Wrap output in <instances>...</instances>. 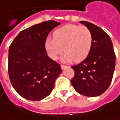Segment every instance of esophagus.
I'll return each mask as SVG.
<instances>
[{"label":"esophagus","mask_w":120,"mask_h":120,"mask_svg":"<svg viewBox=\"0 0 120 120\" xmlns=\"http://www.w3.org/2000/svg\"><path fill=\"white\" fill-rule=\"evenodd\" d=\"M61 67L62 69H65L67 67V66H65V65H61Z\"/></svg>","instance_id":"esophagus-1"}]
</instances>
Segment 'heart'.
<instances>
[{
  "label": "heart",
  "mask_w": 120,
  "mask_h": 120,
  "mask_svg": "<svg viewBox=\"0 0 120 120\" xmlns=\"http://www.w3.org/2000/svg\"><path fill=\"white\" fill-rule=\"evenodd\" d=\"M53 37L48 38L45 42L46 52L50 58L56 60L63 51L62 61L65 62L84 60L90 53L93 42L90 29L77 25H66L59 28L54 31Z\"/></svg>",
  "instance_id": "heart-1"
}]
</instances>
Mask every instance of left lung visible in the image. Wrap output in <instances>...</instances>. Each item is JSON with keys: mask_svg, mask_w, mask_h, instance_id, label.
Listing matches in <instances>:
<instances>
[{"mask_svg": "<svg viewBox=\"0 0 120 120\" xmlns=\"http://www.w3.org/2000/svg\"><path fill=\"white\" fill-rule=\"evenodd\" d=\"M80 23L91 32L93 42L86 58L72 67L74 76L71 82L80 94L90 97L99 96L111 84L115 69V53L110 36L101 28L88 21Z\"/></svg>", "mask_w": 120, "mask_h": 120, "instance_id": "1", "label": "left lung"}]
</instances>
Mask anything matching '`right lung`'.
Listing matches in <instances>:
<instances>
[{
    "mask_svg": "<svg viewBox=\"0 0 120 120\" xmlns=\"http://www.w3.org/2000/svg\"><path fill=\"white\" fill-rule=\"evenodd\" d=\"M60 24L50 20L31 26L21 31L10 46V80L16 92L26 99L37 101L48 96L62 72L45 48L48 34Z\"/></svg>",
    "mask_w": 120,
    "mask_h": 120,
    "instance_id": "obj_1",
    "label": "right lung"
}]
</instances>
